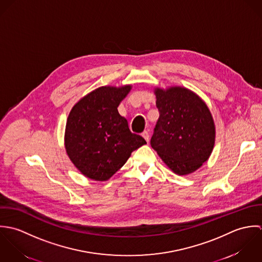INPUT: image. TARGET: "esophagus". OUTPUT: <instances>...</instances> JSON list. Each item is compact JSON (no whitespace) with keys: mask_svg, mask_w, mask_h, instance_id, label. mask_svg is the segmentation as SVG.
Wrapping results in <instances>:
<instances>
[{"mask_svg":"<svg viewBox=\"0 0 262 262\" xmlns=\"http://www.w3.org/2000/svg\"><path fill=\"white\" fill-rule=\"evenodd\" d=\"M142 136L144 137V139H145L147 142L150 141V135H149V132H148V130H145V132L142 134Z\"/></svg>","mask_w":262,"mask_h":262,"instance_id":"esophagus-1","label":"esophagus"}]
</instances>
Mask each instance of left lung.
<instances>
[{"instance_id":"obj_1","label":"left lung","mask_w":262,"mask_h":262,"mask_svg":"<svg viewBox=\"0 0 262 262\" xmlns=\"http://www.w3.org/2000/svg\"><path fill=\"white\" fill-rule=\"evenodd\" d=\"M154 93L160 117L151 146L175 174L193 173L209 160L215 142L209 108L185 87H156Z\"/></svg>"}]
</instances>
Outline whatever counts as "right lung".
Here are the masks:
<instances>
[{
  "mask_svg": "<svg viewBox=\"0 0 262 262\" xmlns=\"http://www.w3.org/2000/svg\"><path fill=\"white\" fill-rule=\"evenodd\" d=\"M132 85L102 86L82 97L67 119L64 148L75 167L87 178L106 181L146 145L133 134L126 118L117 110Z\"/></svg>",
  "mask_w": 262,
  "mask_h": 262,
  "instance_id": "add662e5",
  "label": "right lung"
}]
</instances>
